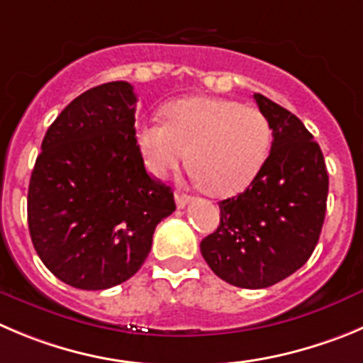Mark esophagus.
Wrapping results in <instances>:
<instances>
[{"label":"esophagus","instance_id":"1","mask_svg":"<svg viewBox=\"0 0 363 363\" xmlns=\"http://www.w3.org/2000/svg\"><path fill=\"white\" fill-rule=\"evenodd\" d=\"M189 202V197L188 195H182V193H175V204H177L179 209L186 208Z\"/></svg>","mask_w":363,"mask_h":363}]
</instances>
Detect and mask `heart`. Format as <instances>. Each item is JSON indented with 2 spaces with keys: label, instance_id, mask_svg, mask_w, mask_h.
<instances>
[{
  "label": "heart",
  "instance_id": "heart-1",
  "mask_svg": "<svg viewBox=\"0 0 363 363\" xmlns=\"http://www.w3.org/2000/svg\"><path fill=\"white\" fill-rule=\"evenodd\" d=\"M166 123L147 121L135 132L148 172L164 177L188 154L202 188L216 197L243 191L269 157L272 132L265 114L236 100L189 96L164 109Z\"/></svg>",
  "mask_w": 363,
  "mask_h": 363
}]
</instances>
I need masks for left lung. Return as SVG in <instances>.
<instances>
[{
	"mask_svg": "<svg viewBox=\"0 0 363 363\" xmlns=\"http://www.w3.org/2000/svg\"><path fill=\"white\" fill-rule=\"evenodd\" d=\"M272 147L249 188L218 202L220 223L201 242L209 269L240 289H267L299 270L319 242L326 216V162L303 121L256 93Z\"/></svg>",
	"mask_w": 363,
	"mask_h": 363,
	"instance_id": "obj_1",
	"label": "left lung"
}]
</instances>
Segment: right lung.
<instances>
[{"label":"right lung","mask_w":363,"mask_h":363,"mask_svg":"<svg viewBox=\"0 0 363 363\" xmlns=\"http://www.w3.org/2000/svg\"><path fill=\"white\" fill-rule=\"evenodd\" d=\"M135 98L109 82L74 98L50 125L28 186V229L40 262L80 290L134 276L175 211L174 191L145 170Z\"/></svg>","instance_id":"add662e5"}]
</instances>
